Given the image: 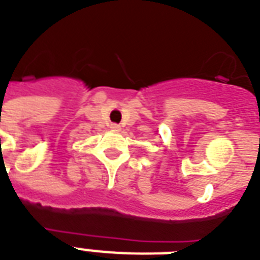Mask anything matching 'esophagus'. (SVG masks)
<instances>
[{"label":"esophagus","instance_id":"obj_1","mask_svg":"<svg viewBox=\"0 0 260 260\" xmlns=\"http://www.w3.org/2000/svg\"><path fill=\"white\" fill-rule=\"evenodd\" d=\"M111 129L116 131V132H117V131H120V129H121V128H120L119 124H111Z\"/></svg>","mask_w":260,"mask_h":260}]
</instances>
